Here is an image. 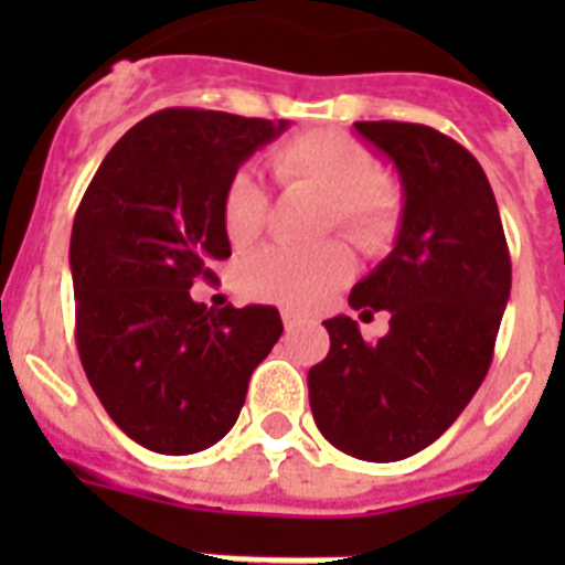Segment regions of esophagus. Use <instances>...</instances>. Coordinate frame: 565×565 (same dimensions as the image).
Returning a JSON list of instances; mask_svg holds the SVG:
<instances>
[{"instance_id": "esophagus-1", "label": "esophagus", "mask_w": 565, "mask_h": 565, "mask_svg": "<svg viewBox=\"0 0 565 565\" xmlns=\"http://www.w3.org/2000/svg\"><path fill=\"white\" fill-rule=\"evenodd\" d=\"M281 319H284V328H287V331H296V328L308 326V319L299 317V313H292V310H284Z\"/></svg>"}]
</instances>
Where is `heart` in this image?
Instances as JSON below:
<instances>
[{"instance_id": "obj_1", "label": "heart", "mask_w": 565, "mask_h": 565, "mask_svg": "<svg viewBox=\"0 0 565 565\" xmlns=\"http://www.w3.org/2000/svg\"><path fill=\"white\" fill-rule=\"evenodd\" d=\"M269 170L281 188L313 190L326 199L319 231H340L352 246L375 255L390 246L402 220V190L361 140L337 128H313L275 146ZM266 193L252 172H237L222 195V225L234 246H248L264 228ZM352 255L340 243L313 248L269 246L239 266V287L252 299L308 310L343 287Z\"/></svg>"}]
</instances>
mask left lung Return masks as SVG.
Returning <instances> with one entry per match:
<instances>
[{
    "label": "left lung",
    "instance_id": "8db88e82",
    "mask_svg": "<svg viewBox=\"0 0 565 565\" xmlns=\"http://www.w3.org/2000/svg\"><path fill=\"white\" fill-rule=\"evenodd\" d=\"M404 188L395 248L354 284L349 305L390 331L366 343L352 317L322 322L328 358L310 366V411L345 455L393 463L416 455L472 402L510 299L499 204L472 152L419 122H354Z\"/></svg>",
    "mask_w": 565,
    "mask_h": 565
}]
</instances>
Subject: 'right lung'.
I'll return each instance as SVG.
<instances>
[{"label":"right lung","instance_id":"right-lung-1","mask_svg":"<svg viewBox=\"0 0 565 565\" xmlns=\"http://www.w3.org/2000/svg\"><path fill=\"white\" fill-rule=\"evenodd\" d=\"M284 128L222 110H158L119 137L75 211L78 358L110 419L149 451L195 455L220 443L281 337L275 308L207 310L190 287L213 281V260L231 257L228 181Z\"/></svg>","mask_w":565,"mask_h":565}]
</instances>
